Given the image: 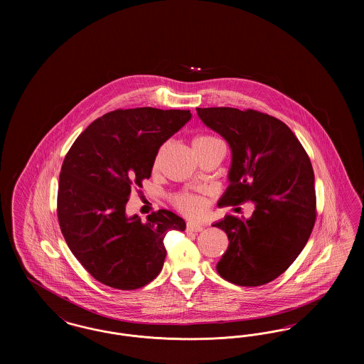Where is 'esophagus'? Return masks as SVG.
<instances>
[{
	"label": "esophagus",
	"mask_w": 364,
	"mask_h": 364,
	"mask_svg": "<svg viewBox=\"0 0 364 364\" xmlns=\"http://www.w3.org/2000/svg\"><path fill=\"white\" fill-rule=\"evenodd\" d=\"M205 226L198 224V223H187V230L188 232H202Z\"/></svg>",
	"instance_id": "1"
}]
</instances>
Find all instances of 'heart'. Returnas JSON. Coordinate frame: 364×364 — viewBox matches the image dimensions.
Masks as SVG:
<instances>
[{"label":"heart","mask_w":364,"mask_h":364,"mask_svg":"<svg viewBox=\"0 0 364 364\" xmlns=\"http://www.w3.org/2000/svg\"><path fill=\"white\" fill-rule=\"evenodd\" d=\"M218 144H223V141L213 135H198L192 140L193 150L210 149ZM156 162H158V158H156ZM173 202L174 206L187 215L198 217V215H202L206 210V200L202 196L193 195V193H186V192L178 193L174 196Z\"/></svg>","instance_id":"1"}]
</instances>
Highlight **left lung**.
<instances>
[{
  "mask_svg": "<svg viewBox=\"0 0 364 364\" xmlns=\"http://www.w3.org/2000/svg\"><path fill=\"white\" fill-rule=\"evenodd\" d=\"M232 151L224 206L251 200L252 215L215 223L229 245L217 263L226 281L259 287L281 276L309 242L316 218L311 161L287 124L257 110L196 107Z\"/></svg>",
  "mask_w": 364,
  "mask_h": 364,
  "instance_id": "left-lung-1",
  "label": "left lung"
}]
</instances>
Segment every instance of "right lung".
I'll return each mask as SVG.
<instances>
[{
  "instance_id": "obj_1",
  "label": "right lung",
  "mask_w": 364,
  "mask_h": 364,
  "mask_svg": "<svg viewBox=\"0 0 364 364\" xmlns=\"http://www.w3.org/2000/svg\"><path fill=\"white\" fill-rule=\"evenodd\" d=\"M191 120L190 110L117 109L91 122L61 166L57 215L72 254L97 281L138 289L159 274L164 239L186 223L169 210L127 217L134 186L150 178L159 147Z\"/></svg>"
}]
</instances>
